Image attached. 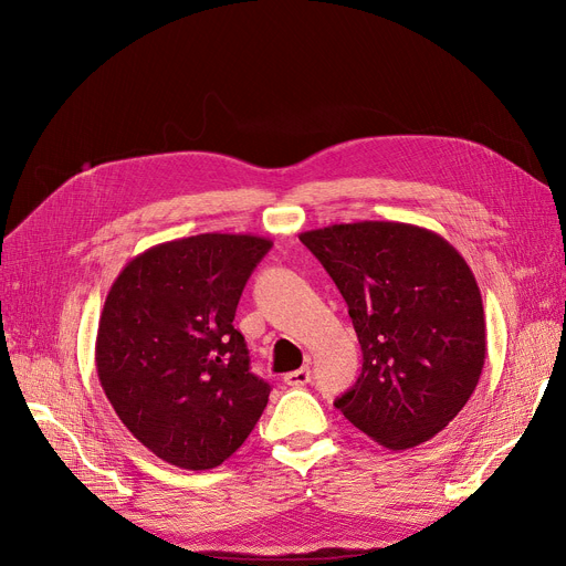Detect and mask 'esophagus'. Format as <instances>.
Returning a JSON list of instances; mask_svg holds the SVG:
<instances>
[{"instance_id": "obj_1", "label": "esophagus", "mask_w": 566, "mask_h": 566, "mask_svg": "<svg viewBox=\"0 0 566 566\" xmlns=\"http://www.w3.org/2000/svg\"><path fill=\"white\" fill-rule=\"evenodd\" d=\"M310 378H312L310 367H301V369L284 374V382L289 385V388H305V385L310 382Z\"/></svg>"}]
</instances>
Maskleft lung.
<instances>
[{
  "instance_id": "obj_1",
  "label": "left lung",
  "mask_w": 566,
  "mask_h": 566,
  "mask_svg": "<svg viewBox=\"0 0 566 566\" xmlns=\"http://www.w3.org/2000/svg\"><path fill=\"white\" fill-rule=\"evenodd\" d=\"M301 241L348 305L363 374L335 406L392 452L448 427L486 360L482 293L442 235L403 222L312 229Z\"/></svg>"
}]
</instances>
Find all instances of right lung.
<instances>
[{
  "label": "right lung",
  "instance_id": "right-lung-1",
  "mask_svg": "<svg viewBox=\"0 0 566 566\" xmlns=\"http://www.w3.org/2000/svg\"><path fill=\"white\" fill-rule=\"evenodd\" d=\"M273 248L250 233H199L137 254L98 323L96 371L126 429L158 459L211 470L250 436L271 385L233 328L241 293Z\"/></svg>",
  "mask_w": 566,
  "mask_h": 566
}]
</instances>
